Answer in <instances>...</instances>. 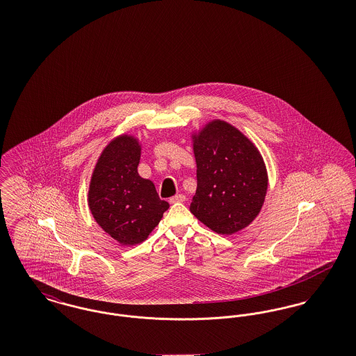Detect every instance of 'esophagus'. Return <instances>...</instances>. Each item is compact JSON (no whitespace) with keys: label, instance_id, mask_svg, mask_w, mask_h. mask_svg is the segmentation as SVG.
Here are the masks:
<instances>
[{"label":"esophagus","instance_id":"34e87169","mask_svg":"<svg viewBox=\"0 0 356 356\" xmlns=\"http://www.w3.org/2000/svg\"><path fill=\"white\" fill-rule=\"evenodd\" d=\"M186 202V196L184 195H181V193H179V195H176V196H173V197H170V203H184Z\"/></svg>","mask_w":356,"mask_h":356}]
</instances>
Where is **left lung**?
<instances>
[{
  "label": "left lung",
  "instance_id": "1",
  "mask_svg": "<svg viewBox=\"0 0 356 356\" xmlns=\"http://www.w3.org/2000/svg\"><path fill=\"white\" fill-rule=\"evenodd\" d=\"M197 188L191 212L213 232L232 235L259 215L268 188L264 160L234 125L212 120L192 135Z\"/></svg>",
  "mask_w": 356,
  "mask_h": 356
}]
</instances>
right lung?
Masks as SVG:
<instances>
[{
  "instance_id": "obj_1",
  "label": "right lung",
  "mask_w": 356,
  "mask_h": 356,
  "mask_svg": "<svg viewBox=\"0 0 356 356\" xmlns=\"http://www.w3.org/2000/svg\"><path fill=\"white\" fill-rule=\"evenodd\" d=\"M140 154L135 136L113 138L100 154L89 184L88 205L95 220L122 245L147 240L170 208L152 181L138 175Z\"/></svg>"
}]
</instances>
